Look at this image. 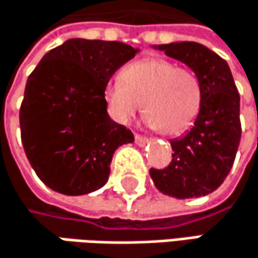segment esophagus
I'll list each match as a JSON object with an SVG mask.
<instances>
[{
    "label": "esophagus",
    "instance_id": "obj_1",
    "mask_svg": "<svg viewBox=\"0 0 258 258\" xmlns=\"http://www.w3.org/2000/svg\"><path fill=\"white\" fill-rule=\"evenodd\" d=\"M135 143L140 145V147H144V145L148 143V140H147L145 137H143V135H138V134H137V135H135Z\"/></svg>",
    "mask_w": 258,
    "mask_h": 258
}]
</instances>
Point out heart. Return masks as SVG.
Listing matches in <instances>:
<instances>
[{"instance_id":"b5f03b06","label":"heart","mask_w":258,"mask_h":258,"mask_svg":"<svg viewBox=\"0 0 258 258\" xmlns=\"http://www.w3.org/2000/svg\"><path fill=\"white\" fill-rule=\"evenodd\" d=\"M104 101L115 121L127 124L141 110L147 126L165 135H179L196 120L202 105L201 81L175 63L147 57L127 65L121 79L108 81Z\"/></svg>"}]
</instances>
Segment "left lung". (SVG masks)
Returning <instances> with one entry per match:
<instances>
[{
  "mask_svg": "<svg viewBox=\"0 0 258 258\" xmlns=\"http://www.w3.org/2000/svg\"><path fill=\"white\" fill-rule=\"evenodd\" d=\"M185 63L201 81L202 105L193 127L172 140V162L150 175L163 195L188 199L217 190L229 175L241 141L239 93L227 62L195 41L154 46Z\"/></svg>",
  "mask_w": 258,
  "mask_h": 258,
  "instance_id": "obj_1",
  "label": "left lung"
}]
</instances>
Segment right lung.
<instances>
[{
  "mask_svg": "<svg viewBox=\"0 0 258 258\" xmlns=\"http://www.w3.org/2000/svg\"><path fill=\"white\" fill-rule=\"evenodd\" d=\"M138 53L118 41L71 38L51 48L26 81L20 137L26 157L51 190L80 196L110 177L114 151L134 134L110 118L104 87Z\"/></svg>",
  "mask_w": 258,
  "mask_h": 258,
  "instance_id": "obj_1",
  "label": "right lung"
}]
</instances>
